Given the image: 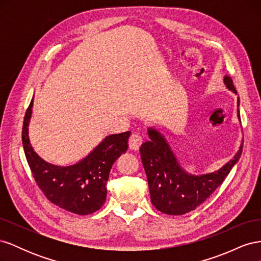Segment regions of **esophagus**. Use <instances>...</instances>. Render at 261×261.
<instances>
[{"label": "esophagus", "mask_w": 261, "mask_h": 261, "mask_svg": "<svg viewBox=\"0 0 261 261\" xmlns=\"http://www.w3.org/2000/svg\"><path fill=\"white\" fill-rule=\"evenodd\" d=\"M143 144V137L137 135V134H132L129 139H128V146L132 150H138L140 145Z\"/></svg>", "instance_id": "obj_1"}]
</instances>
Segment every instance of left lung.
Listing matches in <instances>:
<instances>
[{
  "label": "left lung",
  "mask_w": 261,
  "mask_h": 261,
  "mask_svg": "<svg viewBox=\"0 0 261 261\" xmlns=\"http://www.w3.org/2000/svg\"><path fill=\"white\" fill-rule=\"evenodd\" d=\"M224 84L227 89L238 94L230 76H224ZM238 113L241 121L239 109ZM148 136L150 139L141 145L139 151L148 179L150 198L158 210L171 216L185 215L209 198L222 184L243 151L242 141L233 159L220 170L208 174L192 175L180 168L167 139L159 130L148 128Z\"/></svg>",
  "instance_id": "8db88e82"
}]
</instances>
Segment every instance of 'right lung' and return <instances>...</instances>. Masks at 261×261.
<instances>
[{
	"instance_id": "1",
	"label": "right lung",
	"mask_w": 261,
	"mask_h": 261,
	"mask_svg": "<svg viewBox=\"0 0 261 261\" xmlns=\"http://www.w3.org/2000/svg\"><path fill=\"white\" fill-rule=\"evenodd\" d=\"M34 98L22 125V146L31 173L44 196L55 206L76 215L96 212L107 199V183L115 160L128 148L130 132L107 136L83 160L68 167H59L41 159L30 145L28 125Z\"/></svg>"
}]
</instances>
